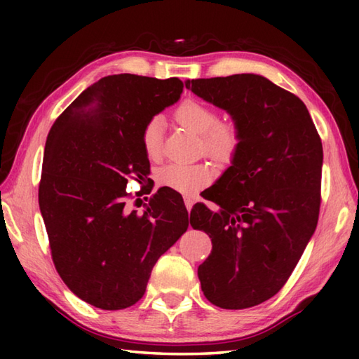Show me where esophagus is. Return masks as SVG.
I'll list each match as a JSON object with an SVG mask.
<instances>
[{
    "mask_svg": "<svg viewBox=\"0 0 359 359\" xmlns=\"http://www.w3.org/2000/svg\"><path fill=\"white\" fill-rule=\"evenodd\" d=\"M184 202H185L187 210L191 211L193 205H194V197H193V196H184Z\"/></svg>",
    "mask_w": 359,
    "mask_h": 359,
    "instance_id": "obj_1",
    "label": "esophagus"
}]
</instances>
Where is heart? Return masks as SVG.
<instances>
[{"mask_svg": "<svg viewBox=\"0 0 359 359\" xmlns=\"http://www.w3.org/2000/svg\"><path fill=\"white\" fill-rule=\"evenodd\" d=\"M174 118L179 125L201 134L202 149L219 163H231L238 157L243 143V131L236 118H219L216 106L187 98L174 109ZM142 148L149 160H158L163 151V123L157 117L144 123ZM158 184L174 191L193 194L207 187L212 180V168L208 163H170L157 172Z\"/></svg>", "mask_w": 359, "mask_h": 359, "instance_id": "heart-1", "label": "heart"}]
</instances>
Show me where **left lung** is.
Masks as SVG:
<instances>
[{
  "label": "left lung",
  "mask_w": 359,
  "mask_h": 359,
  "mask_svg": "<svg viewBox=\"0 0 359 359\" xmlns=\"http://www.w3.org/2000/svg\"><path fill=\"white\" fill-rule=\"evenodd\" d=\"M187 89L225 109L242 126V149L191 226L212 250L197 274L205 297L228 310L255 307L276 294L313 236L321 207L323 143L307 106L255 74L188 80Z\"/></svg>",
  "instance_id": "8db88e82"
}]
</instances>
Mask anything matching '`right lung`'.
I'll return each instance as SVG.
<instances>
[{"mask_svg":"<svg viewBox=\"0 0 359 359\" xmlns=\"http://www.w3.org/2000/svg\"><path fill=\"white\" fill-rule=\"evenodd\" d=\"M182 89L175 77L108 75L83 90L48 134L38 203L52 261L71 292L97 309L134 306L157 259L191 224L171 188H160L142 215L126 207L128 180H149L142 129Z\"/></svg>","mask_w":359,"mask_h":359,"instance_id":"obj_1","label":"right lung"}]
</instances>
